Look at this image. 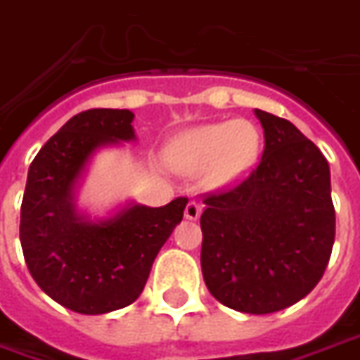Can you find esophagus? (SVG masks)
Instances as JSON below:
<instances>
[{
	"instance_id": "1",
	"label": "esophagus",
	"mask_w": 360,
	"mask_h": 360,
	"mask_svg": "<svg viewBox=\"0 0 360 360\" xmlns=\"http://www.w3.org/2000/svg\"><path fill=\"white\" fill-rule=\"evenodd\" d=\"M199 214H201V205H199L198 201H188L186 211H184V217L188 220H198Z\"/></svg>"
}]
</instances>
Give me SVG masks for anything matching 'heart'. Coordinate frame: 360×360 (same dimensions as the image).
Wrapping results in <instances>:
<instances>
[{"mask_svg":"<svg viewBox=\"0 0 360 360\" xmlns=\"http://www.w3.org/2000/svg\"><path fill=\"white\" fill-rule=\"evenodd\" d=\"M261 149V132L249 120H230L193 128L172 141L169 161L176 170L198 172L209 167L212 184H232L248 174Z\"/></svg>","mask_w":360,"mask_h":360,"instance_id":"b5f03b06","label":"heart"}]
</instances>
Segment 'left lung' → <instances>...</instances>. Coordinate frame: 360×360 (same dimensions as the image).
I'll use <instances>...</instances> for the list:
<instances>
[{
    "instance_id": "left-lung-1",
    "label": "left lung",
    "mask_w": 360,
    "mask_h": 360,
    "mask_svg": "<svg viewBox=\"0 0 360 360\" xmlns=\"http://www.w3.org/2000/svg\"><path fill=\"white\" fill-rule=\"evenodd\" d=\"M264 151L232 188L205 193L201 269L211 295L249 314L282 311L324 276L335 240L330 167L290 120L255 109Z\"/></svg>"
}]
</instances>
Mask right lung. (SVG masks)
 <instances>
[{"mask_svg": "<svg viewBox=\"0 0 360 360\" xmlns=\"http://www.w3.org/2000/svg\"><path fill=\"white\" fill-rule=\"evenodd\" d=\"M126 109H88L53 134L30 162L20 205V245L36 284L59 305L103 314L140 297L155 257L182 220L188 198L165 207L134 205L99 224L70 203L72 184L94 149L132 140Z\"/></svg>", "mask_w": 360, "mask_h": 360, "instance_id": "add662e5", "label": "right lung"}]
</instances>
